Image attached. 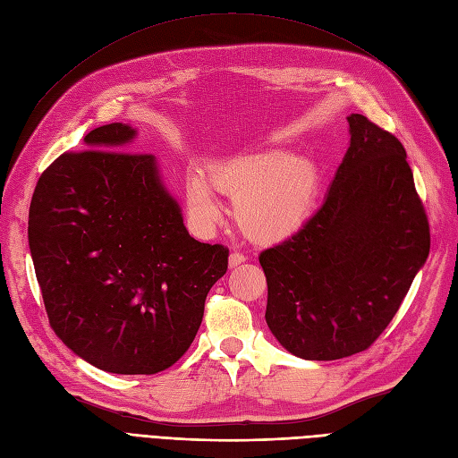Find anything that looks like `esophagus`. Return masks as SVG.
<instances>
[{"instance_id": "obj_1", "label": "esophagus", "mask_w": 458, "mask_h": 458, "mask_svg": "<svg viewBox=\"0 0 458 458\" xmlns=\"http://www.w3.org/2000/svg\"><path fill=\"white\" fill-rule=\"evenodd\" d=\"M244 261H246V256H244V254L233 252V254L229 256V267H237V266H241V263H244Z\"/></svg>"}]
</instances>
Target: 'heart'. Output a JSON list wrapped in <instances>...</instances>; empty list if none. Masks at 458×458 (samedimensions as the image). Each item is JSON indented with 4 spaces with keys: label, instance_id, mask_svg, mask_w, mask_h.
I'll return each mask as SVG.
<instances>
[{
    "label": "heart",
    "instance_id": "obj_1",
    "mask_svg": "<svg viewBox=\"0 0 458 458\" xmlns=\"http://www.w3.org/2000/svg\"><path fill=\"white\" fill-rule=\"evenodd\" d=\"M212 187L234 197L233 214L248 239L275 242L293 234L310 217L318 174L313 162L286 150H263L219 162L206 175L192 172L187 182V202L202 224L219 219Z\"/></svg>",
    "mask_w": 458,
    "mask_h": 458
}]
</instances>
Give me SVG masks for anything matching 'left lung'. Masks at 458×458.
Here are the masks:
<instances>
[{
  "label": "left lung",
  "instance_id": "obj_1",
  "mask_svg": "<svg viewBox=\"0 0 458 458\" xmlns=\"http://www.w3.org/2000/svg\"><path fill=\"white\" fill-rule=\"evenodd\" d=\"M350 147L321 208L259 254L266 321L286 352L335 361L390 325L429 254V227L397 137L350 114Z\"/></svg>",
  "mask_w": 458,
  "mask_h": 458
}]
</instances>
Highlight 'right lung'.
<instances>
[{"instance_id":"obj_1","label":"right lung","mask_w":458,"mask_h":458,"mask_svg":"<svg viewBox=\"0 0 458 458\" xmlns=\"http://www.w3.org/2000/svg\"><path fill=\"white\" fill-rule=\"evenodd\" d=\"M137 130L106 123L36 185L29 242L49 323L68 350L114 374L172 367L195 340L229 250L189 234Z\"/></svg>"}]
</instances>
